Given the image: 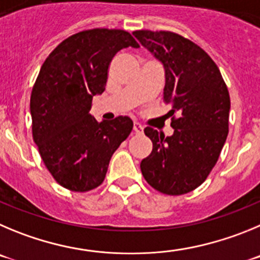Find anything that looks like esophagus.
Masks as SVG:
<instances>
[{
	"label": "esophagus",
	"instance_id": "34e87169",
	"mask_svg": "<svg viewBox=\"0 0 260 260\" xmlns=\"http://www.w3.org/2000/svg\"><path fill=\"white\" fill-rule=\"evenodd\" d=\"M133 131H135L136 135H141V133L144 132V127H142L140 123L135 121V123H133Z\"/></svg>",
	"mask_w": 260,
	"mask_h": 260
}]
</instances>
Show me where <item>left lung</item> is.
I'll list each match as a JSON object with an SVG mask.
<instances>
[{"label":"left lung","instance_id":"left-lung-1","mask_svg":"<svg viewBox=\"0 0 260 260\" xmlns=\"http://www.w3.org/2000/svg\"><path fill=\"white\" fill-rule=\"evenodd\" d=\"M135 37L163 64V100L172 106L174 135L144 129L153 151L141 160V172L154 189L180 196L202 184L228 136L231 100L214 60L190 40L168 31H135Z\"/></svg>","mask_w":260,"mask_h":260}]
</instances>
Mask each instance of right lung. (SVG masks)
<instances>
[{"mask_svg":"<svg viewBox=\"0 0 260 260\" xmlns=\"http://www.w3.org/2000/svg\"><path fill=\"white\" fill-rule=\"evenodd\" d=\"M139 48L123 29L95 28L72 35L46 58L31 94L32 135L55 181L72 191L102 184L110 159L129 136L128 116L95 120L89 114L102 94L118 51Z\"/></svg>","mask_w":260,"mask_h":260,"instance_id":"add662e5","label":"right lung"}]
</instances>
